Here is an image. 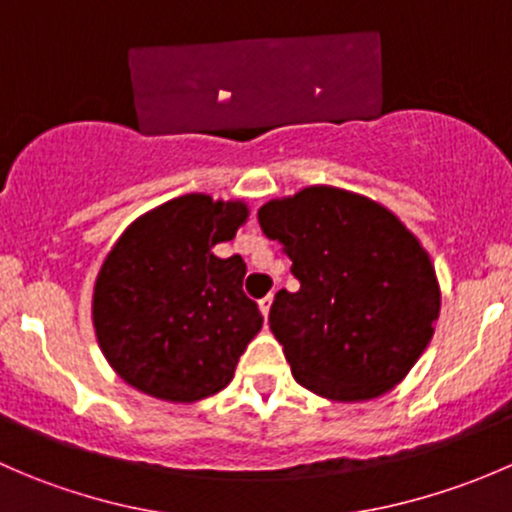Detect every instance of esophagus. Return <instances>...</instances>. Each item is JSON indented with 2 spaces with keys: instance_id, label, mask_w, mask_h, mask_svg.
Masks as SVG:
<instances>
[{
  "instance_id": "obj_1",
  "label": "esophagus",
  "mask_w": 512,
  "mask_h": 512,
  "mask_svg": "<svg viewBox=\"0 0 512 512\" xmlns=\"http://www.w3.org/2000/svg\"><path fill=\"white\" fill-rule=\"evenodd\" d=\"M257 304H260V312H262V317L267 319V314H270V307H272V294H267V297H262L260 302H257Z\"/></svg>"
}]
</instances>
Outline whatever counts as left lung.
I'll use <instances>...</instances> for the list:
<instances>
[{
  "instance_id": "1",
  "label": "left lung",
  "mask_w": 512,
  "mask_h": 512,
  "mask_svg": "<svg viewBox=\"0 0 512 512\" xmlns=\"http://www.w3.org/2000/svg\"><path fill=\"white\" fill-rule=\"evenodd\" d=\"M262 232L285 245L297 292L280 289L270 329L304 389L366 401L399 384L438 319L426 250L394 213L327 185L262 205Z\"/></svg>"
}]
</instances>
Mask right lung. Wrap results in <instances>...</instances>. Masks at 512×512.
Segmentation results:
<instances>
[{
    "label": "right lung",
    "mask_w": 512,
    "mask_h": 512,
    "mask_svg": "<svg viewBox=\"0 0 512 512\" xmlns=\"http://www.w3.org/2000/svg\"><path fill=\"white\" fill-rule=\"evenodd\" d=\"M242 203L190 193L128 227L94 287V327L108 364L133 389L198 401L230 384L262 314L242 292L245 262L213 247L245 223Z\"/></svg>",
    "instance_id": "add662e5"
}]
</instances>
